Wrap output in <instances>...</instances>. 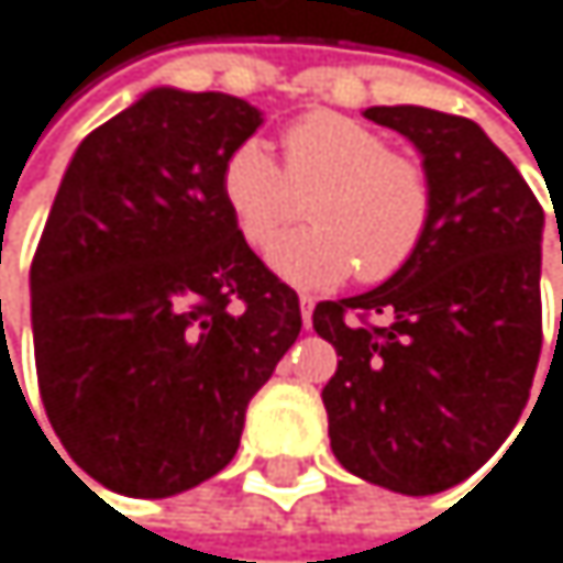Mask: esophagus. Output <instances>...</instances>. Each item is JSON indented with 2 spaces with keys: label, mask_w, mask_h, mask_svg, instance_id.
I'll return each instance as SVG.
<instances>
[{
  "label": "esophagus",
  "mask_w": 563,
  "mask_h": 563,
  "mask_svg": "<svg viewBox=\"0 0 563 563\" xmlns=\"http://www.w3.org/2000/svg\"><path fill=\"white\" fill-rule=\"evenodd\" d=\"M300 317H303V327H310V317H313V300L310 297H300Z\"/></svg>",
  "instance_id": "esophagus-1"
}]
</instances>
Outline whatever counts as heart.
I'll use <instances>...</instances> for the list:
<instances>
[{
	"instance_id": "obj_1",
	"label": "heart",
	"mask_w": 563,
	"mask_h": 563,
	"mask_svg": "<svg viewBox=\"0 0 563 563\" xmlns=\"http://www.w3.org/2000/svg\"><path fill=\"white\" fill-rule=\"evenodd\" d=\"M284 146L287 173L260 136L236 143L220 169L223 207L256 250L296 216L292 186H318L308 205L314 223L275 239L266 256L279 279L327 290L356 269L377 284L413 260L433 220V186L417 159L390 153L380 133L340 112L297 119Z\"/></svg>"
}]
</instances>
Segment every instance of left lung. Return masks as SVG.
Here are the masks:
<instances>
[{
	"mask_svg": "<svg viewBox=\"0 0 563 563\" xmlns=\"http://www.w3.org/2000/svg\"><path fill=\"white\" fill-rule=\"evenodd\" d=\"M420 153L430 233L380 287L323 300L333 457L367 484L423 497L477 474L520 420L541 356L544 210L514 163L464 115L371 106Z\"/></svg>",
	"mask_w": 563,
	"mask_h": 563,
	"instance_id": "obj_1",
	"label": "left lung"
}]
</instances>
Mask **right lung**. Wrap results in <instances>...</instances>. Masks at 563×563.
I'll return each mask as SVG.
<instances>
[{"mask_svg":"<svg viewBox=\"0 0 563 563\" xmlns=\"http://www.w3.org/2000/svg\"><path fill=\"white\" fill-rule=\"evenodd\" d=\"M260 126L246 99L156 86L63 173L29 273L35 374L66 454L106 490L173 497L220 474L300 336L297 294L220 199L223 159Z\"/></svg>","mask_w":563,"mask_h":563,"instance_id":"1","label":"right lung"}]
</instances>
